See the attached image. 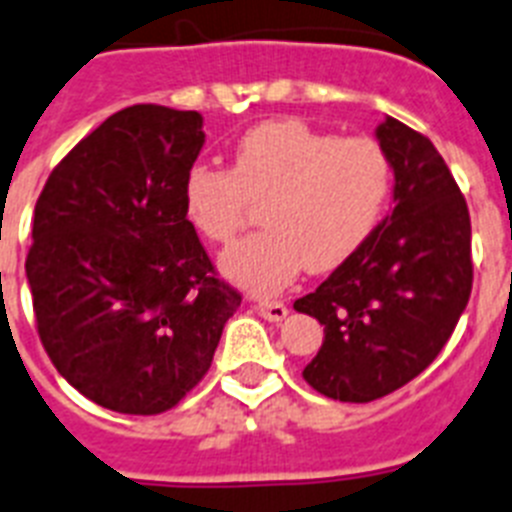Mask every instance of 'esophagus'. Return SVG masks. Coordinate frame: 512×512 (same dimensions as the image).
I'll return each instance as SVG.
<instances>
[{
    "mask_svg": "<svg viewBox=\"0 0 512 512\" xmlns=\"http://www.w3.org/2000/svg\"><path fill=\"white\" fill-rule=\"evenodd\" d=\"M257 311H260V317H265L268 322H283L288 314V309L281 301H260V304H257Z\"/></svg>",
    "mask_w": 512,
    "mask_h": 512,
    "instance_id": "esophagus-1",
    "label": "esophagus"
}]
</instances>
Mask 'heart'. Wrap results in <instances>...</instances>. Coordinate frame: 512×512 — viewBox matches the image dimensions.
Returning a JSON list of instances; mask_svg holds the SVG:
<instances>
[{"label":"heart","instance_id":"heart-1","mask_svg":"<svg viewBox=\"0 0 512 512\" xmlns=\"http://www.w3.org/2000/svg\"><path fill=\"white\" fill-rule=\"evenodd\" d=\"M391 193V164L371 139H337L301 121L250 128L234 146L229 170L193 164L182 206L201 237L229 242L261 203L265 231L239 239L221 255L231 283L273 296L304 268H340L379 226Z\"/></svg>","mask_w":512,"mask_h":512}]
</instances>
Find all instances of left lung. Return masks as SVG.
<instances>
[{
	"label": "left lung",
	"instance_id": "1",
	"mask_svg": "<svg viewBox=\"0 0 512 512\" xmlns=\"http://www.w3.org/2000/svg\"><path fill=\"white\" fill-rule=\"evenodd\" d=\"M376 141L394 172V208L361 250L293 304L324 324L304 379L340 402H373L420 376L471 293L469 208L438 149L389 115Z\"/></svg>",
	"mask_w": 512,
	"mask_h": 512
}]
</instances>
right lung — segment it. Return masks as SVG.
Segmentation results:
<instances>
[{
    "mask_svg": "<svg viewBox=\"0 0 512 512\" xmlns=\"http://www.w3.org/2000/svg\"><path fill=\"white\" fill-rule=\"evenodd\" d=\"M203 115L133 105L61 159L25 260L56 371L123 415H159L211 368L242 296L216 278L182 206Z\"/></svg>",
    "mask_w": 512,
    "mask_h": 512,
    "instance_id": "1",
    "label": "right lung"
}]
</instances>
